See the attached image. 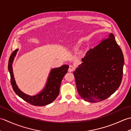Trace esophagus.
<instances>
[{"label": "esophagus", "mask_w": 131, "mask_h": 131, "mask_svg": "<svg viewBox=\"0 0 131 131\" xmlns=\"http://www.w3.org/2000/svg\"><path fill=\"white\" fill-rule=\"evenodd\" d=\"M69 72H72L75 70V67L73 65H70L69 66Z\"/></svg>", "instance_id": "1"}]
</instances>
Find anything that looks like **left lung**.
<instances>
[{"mask_svg":"<svg viewBox=\"0 0 131 131\" xmlns=\"http://www.w3.org/2000/svg\"><path fill=\"white\" fill-rule=\"evenodd\" d=\"M82 61L74 75L83 99L102 101L118 90L123 78L124 57L113 34L89 50Z\"/></svg>","mask_w":131,"mask_h":131,"instance_id":"1","label":"left lung"}]
</instances>
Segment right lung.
I'll return each instance as SVG.
<instances>
[{
	"label": "right lung",
	"instance_id": "add662e5",
	"mask_svg": "<svg viewBox=\"0 0 131 131\" xmlns=\"http://www.w3.org/2000/svg\"><path fill=\"white\" fill-rule=\"evenodd\" d=\"M18 49L11 54L8 62V70L10 75V83L16 94L24 101L34 106H45L53 102L60 92V87L63 77L68 73L69 65H63L60 68L52 69L47 79V83L42 91L35 96H30L23 92L18 88L15 81L13 73L12 63Z\"/></svg>",
	"mask_w": 131,
	"mask_h": 131
}]
</instances>
